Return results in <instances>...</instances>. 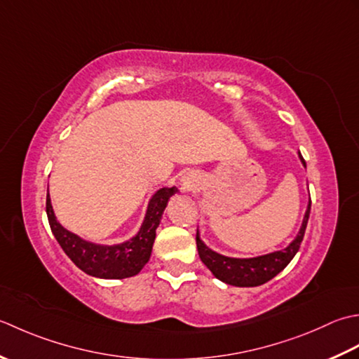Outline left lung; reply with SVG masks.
Instances as JSON below:
<instances>
[{
	"label": "left lung",
	"mask_w": 359,
	"mask_h": 359,
	"mask_svg": "<svg viewBox=\"0 0 359 359\" xmlns=\"http://www.w3.org/2000/svg\"><path fill=\"white\" fill-rule=\"evenodd\" d=\"M301 161L305 165V161L302 156ZM310 209L311 200L305 212L302 228L299 231L297 237L291 241L290 246H287L282 251L260 255V257L254 259H232L224 257L222 254H217L203 243L200 233L196 231V248H198L200 259L204 265L210 269L212 274L224 283L236 285V287H259V285L271 280L274 276L279 274L299 251L305 236L306 223H309Z\"/></svg>",
	"instance_id": "left-lung-1"
}]
</instances>
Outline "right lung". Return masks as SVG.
I'll list each match as a JSON object with an SVG mask.
<instances>
[{"instance_id": "add662e5", "label": "right lung", "mask_w": 359, "mask_h": 359, "mask_svg": "<svg viewBox=\"0 0 359 359\" xmlns=\"http://www.w3.org/2000/svg\"><path fill=\"white\" fill-rule=\"evenodd\" d=\"M177 192V187L159 189L151 196L147 214H145L139 232L126 243L114 246L90 243V241H85L77 237L76 233L65 229L55 220L49 194L46 195V214L50 231H53L58 245L62 246L65 254L74 262L77 268L90 276L100 277V279H126V277L136 276L149 262L161 215H163L170 196Z\"/></svg>"}]
</instances>
